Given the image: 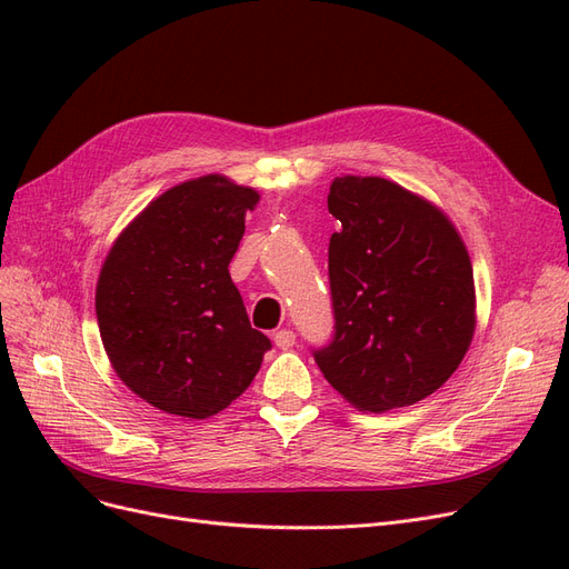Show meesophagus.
Listing matches in <instances>:
<instances>
[{
  "mask_svg": "<svg viewBox=\"0 0 569 569\" xmlns=\"http://www.w3.org/2000/svg\"><path fill=\"white\" fill-rule=\"evenodd\" d=\"M272 341H274V347L287 351V349H291L297 343V335L291 332V330H278V332L272 335Z\"/></svg>",
  "mask_w": 569,
  "mask_h": 569,
  "instance_id": "obj_1",
  "label": "esophagus"
}]
</instances>
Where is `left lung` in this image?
I'll use <instances>...</instances> for the list:
<instances>
[{
	"label": "left lung",
	"instance_id": "left-lung-1",
	"mask_svg": "<svg viewBox=\"0 0 569 569\" xmlns=\"http://www.w3.org/2000/svg\"><path fill=\"white\" fill-rule=\"evenodd\" d=\"M327 209L335 339L316 363L363 412L412 406L460 366L477 325L470 253L439 206L375 176L335 178Z\"/></svg>",
	"mask_w": 569,
	"mask_h": 569
}]
</instances>
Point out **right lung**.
I'll list each match as a JSON object with an SVG mask.
<instances>
[{"label": "right lung", "instance_id": "right-lung-1", "mask_svg": "<svg viewBox=\"0 0 569 569\" xmlns=\"http://www.w3.org/2000/svg\"><path fill=\"white\" fill-rule=\"evenodd\" d=\"M258 199L218 173L180 182L128 222L101 263L94 308L111 368L170 416L228 408L270 349L228 270Z\"/></svg>", "mask_w": 569, "mask_h": 569}]
</instances>
